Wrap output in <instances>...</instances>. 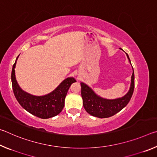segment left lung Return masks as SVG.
<instances>
[{
    "instance_id": "obj_1",
    "label": "left lung",
    "mask_w": 157,
    "mask_h": 157,
    "mask_svg": "<svg viewBox=\"0 0 157 157\" xmlns=\"http://www.w3.org/2000/svg\"><path fill=\"white\" fill-rule=\"evenodd\" d=\"M127 56L129 59L127 54ZM131 81V86L128 93L123 98L115 100H106L98 96L90 87L82 82L81 94L85 110L90 115L100 118H109L115 115L128 104L132 96L134 89V70H133Z\"/></svg>"
}]
</instances>
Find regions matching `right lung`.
Returning a JSON list of instances; mask_svg holds the SVG:
<instances>
[{"label":"right lung","mask_w":157,"mask_h":157,"mask_svg":"<svg viewBox=\"0 0 157 157\" xmlns=\"http://www.w3.org/2000/svg\"><path fill=\"white\" fill-rule=\"evenodd\" d=\"M17 57V59H18ZM14 63L12 71V84L16 99L21 107L33 115L38 118L46 119L59 114L64 107V100L71 85L76 80L73 78H68L63 80L57 88L50 94L44 96H34L23 91L20 88L15 77Z\"/></svg>","instance_id":"add662e5"}]
</instances>
